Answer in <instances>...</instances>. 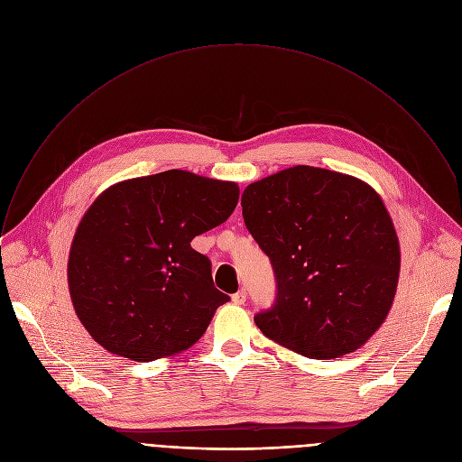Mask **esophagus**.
Here are the masks:
<instances>
[{
  "mask_svg": "<svg viewBox=\"0 0 462 462\" xmlns=\"http://www.w3.org/2000/svg\"><path fill=\"white\" fill-rule=\"evenodd\" d=\"M232 301H234L236 305H243V303L246 301V291H239V292H236V294L232 296Z\"/></svg>",
  "mask_w": 462,
  "mask_h": 462,
  "instance_id": "esophagus-1",
  "label": "esophagus"
}]
</instances>
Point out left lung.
I'll list each match as a JSON object with an SVG mask.
<instances>
[{"label":"left lung","instance_id":"left-lung-1","mask_svg":"<svg viewBox=\"0 0 462 462\" xmlns=\"http://www.w3.org/2000/svg\"><path fill=\"white\" fill-rule=\"evenodd\" d=\"M241 207L276 274L274 305L254 316L261 333L318 360L362 347L383 323L401 273L380 195L356 177L294 166L248 184Z\"/></svg>","mask_w":462,"mask_h":462}]
</instances>
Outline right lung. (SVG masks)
Wrapping results in <instances>:
<instances>
[{
    "instance_id": "add662e5",
    "label": "right lung",
    "mask_w": 462,
    "mask_h": 462,
    "mask_svg": "<svg viewBox=\"0 0 462 462\" xmlns=\"http://www.w3.org/2000/svg\"><path fill=\"white\" fill-rule=\"evenodd\" d=\"M239 188L184 170L122 180L82 217L68 263L75 312L113 355L152 362L191 347L230 298L191 239L234 212Z\"/></svg>"
}]
</instances>
